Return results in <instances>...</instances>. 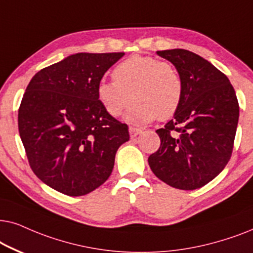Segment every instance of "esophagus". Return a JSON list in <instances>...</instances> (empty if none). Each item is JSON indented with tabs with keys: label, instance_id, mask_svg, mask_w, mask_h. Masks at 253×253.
<instances>
[{
	"label": "esophagus",
	"instance_id": "obj_1",
	"mask_svg": "<svg viewBox=\"0 0 253 253\" xmlns=\"http://www.w3.org/2000/svg\"><path fill=\"white\" fill-rule=\"evenodd\" d=\"M142 133V129L136 128V127H129V135L130 137H135L139 135V134Z\"/></svg>",
	"mask_w": 253,
	"mask_h": 253
}]
</instances>
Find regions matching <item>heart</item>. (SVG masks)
<instances>
[{"label":"heart","mask_w":253,"mask_h":253,"mask_svg":"<svg viewBox=\"0 0 253 253\" xmlns=\"http://www.w3.org/2000/svg\"><path fill=\"white\" fill-rule=\"evenodd\" d=\"M114 81H102L97 97L106 112L118 117L135 100L126 119L134 124L168 120L179 109L183 82L169 62L146 55H133L113 70Z\"/></svg>","instance_id":"obj_1"}]
</instances>
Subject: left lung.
I'll list each match as a JSON object with an SVG mask.
<instances>
[{
  "instance_id": "8db88e82",
  "label": "left lung",
  "mask_w": 253,
  "mask_h": 253,
  "mask_svg": "<svg viewBox=\"0 0 253 253\" xmlns=\"http://www.w3.org/2000/svg\"><path fill=\"white\" fill-rule=\"evenodd\" d=\"M176 67L183 99L173 119L156 130L161 146L148 157L155 176L179 190L213 180L230 160L240 106L228 77L186 49L157 50Z\"/></svg>"
}]
</instances>
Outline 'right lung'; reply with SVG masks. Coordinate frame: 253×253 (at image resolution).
<instances>
[{
	"mask_svg": "<svg viewBox=\"0 0 253 253\" xmlns=\"http://www.w3.org/2000/svg\"><path fill=\"white\" fill-rule=\"evenodd\" d=\"M125 53H76L30 81L18 110V129L30 167L42 183L80 197L105 183L128 126L97 97L104 74Z\"/></svg>",
	"mask_w": 253,
	"mask_h": 253,
	"instance_id": "right-lung-1",
	"label": "right lung"
}]
</instances>
